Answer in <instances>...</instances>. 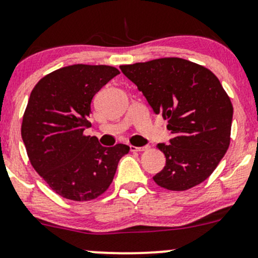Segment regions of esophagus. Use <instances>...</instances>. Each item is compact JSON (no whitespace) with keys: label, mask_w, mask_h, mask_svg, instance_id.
<instances>
[{"label":"esophagus","mask_w":258,"mask_h":258,"mask_svg":"<svg viewBox=\"0 0 258 258\" xmlns=\"http://www.w3.org/2000/svg\"><path fill=\"white\" fill-rule=\"evenodd\" d=\"M130 150L132 152H142V151L147 150V147H136V146H130Z\"/></svg>","instance_id":"esophagus-1"}]
</instances>
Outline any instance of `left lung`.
<instances>
[{
  "label": "left lung",
  "instance_id": "left-lung-1",
  "mask_svg": "<svg viewBox=\"0 0 258 258\" xmlns=\"http://www.w3.org/2000/svg\"><path fill=\"white\" fill-rule=\"evenodd\" d=\"M142 91L153 112L167 119L171 145L158 144L166 166L153 181L168 191H186L209 178L231 141L233 107L209 69L178 57L119 66Z\"/></svg>",
  "mask_w": 258,
  "mask_h": 258
}]
</instances>
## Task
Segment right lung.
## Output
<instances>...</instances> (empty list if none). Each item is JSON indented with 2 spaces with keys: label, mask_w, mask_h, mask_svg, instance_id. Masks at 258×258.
<instances>
[{
  "label": "right lung",
  "mask_w": 258,
  "mask_h": 258,
  "mask_svg": "<svg viewBox=\"0 0 258 258\" xmlns=\"http://www.w3.org/2000/svg\"><path fill=\"white\" fill-rule=\"evenodd\" d=\"M118 70L105 64H72L46 75L31 92L21 136L36 172L61 197L91 201L112 183L127 145L103 147L83 135L91 126V101Z\"/></svg>",
  "instance_id": "1"
}]
</instances>
